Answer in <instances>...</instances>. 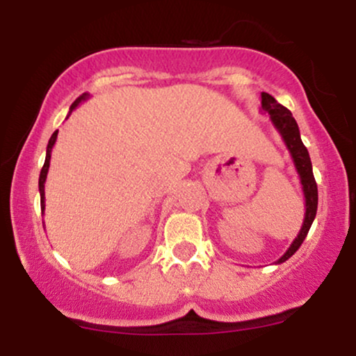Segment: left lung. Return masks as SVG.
<instances>
[{"mask_svg":"<svg viewBox=\"0 0 356 356\" xmlns=\"http://www.w3.org/2000/svg\"><path fill=\"white\" fill-rule=\"evenodd\" d=\"M261 112L268 113L269 118H271L273 125H275V129L280 132L281 138H283L286 149L289 150V155H291L293 159V164H295L298 177H300L301 189H303V194H305L303 226H301V229L298 232L295 241L291 243V246L288 248V251H286L284 254L276 261V264H281L284 263V261H288L289 257L300 249V246L303 244V241L306 238V234H308L309 227H312L314 218H316L318 187L313 175L312 159H309L308 149H306L303 140H301L300 129H298V124L295 118H293L291 112H289L286 107H283L281 104H277L275 97H271L266 92L261 93Z\"/></svg>","mask_w":356,"mask_h":356,"instance_id":"left-lung-1","label":"left lung"}]
</instances>
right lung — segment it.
Returning a JSON list of instances; mask_svg holds the SVG:
<instances>
[{
  "label": "right lung",
  "instance_id": "add662e5",
  "mask_svg": "<svg viewBox=\"0 0 356 356\" xmlns=\"http://www.w3.org/2000/svg\"><path fill=\"white\" fill-rule=\"evenodd\" d=\"M90 97V93H83V95H80L79 99L72 104L70 107V112H68L67 118L70 117V113L75 110L81 102H85ZM56 136H58V130H55L53 132V136L50 137V140H48V147H47V157H44V164H43V169L42 172H40V179H38V189H40V202H42V214H44V182H47V174H48V169H50V159H51V150H53V145H55L56 142ZM44 226V224H43Z\"/></svg>",
  "mask_w": 356,
  "mask_h": 356
}]
</instances>
